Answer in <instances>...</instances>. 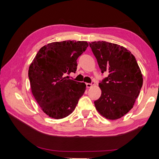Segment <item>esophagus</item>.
Here are the masks:
<instances>
[{
	"label": "esophagus",
	"instance_id": "esophagus-1",
	"mask_svg": "<svg viewBox=\"0 0 159 159\" xmlns=\"http://www.w3.org/2000/svg\"><path fill=\"white\" fill-rule=\"evenodd\" d=\"M95 85V83H94L93 82L92 83H87L86 84V86L87 88H90V87H92L93 85Z\"/></svg>",
	"mask_w": 159,
	"mask_h": 159
}]
</instances>
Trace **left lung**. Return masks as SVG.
<instances>
[{
	"label": "left lung",
	"mask_w": 159,
	"mask_h": 159,
	"mask_svg": "<svg viewBox=\"0 0 159 159\" xmlns=\"http://www.w3.org/2000/svg\"><path fill=\"white\" fill-rule=\"evenodd\" d=\"M101 72H109L99 83L102 94L96 109L108 120L120 119L133 107L143 85L135 57L124 46L107 42L89 43Z\"/></svg>",
	"instance_id": "left-lung-1"
}]
</instances>
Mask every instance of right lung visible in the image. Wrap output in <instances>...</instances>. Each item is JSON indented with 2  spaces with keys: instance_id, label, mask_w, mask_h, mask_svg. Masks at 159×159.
Listing matches in <instances>:
<instances>
[{
  "instance_id": "add662e5",
  "label": "right lung",
  "mask_w": 159,
  "mask_h": 159,
  "mask_svg": "<svg viewBox=\"0 0 159 159\" xmlns=\"http://www.w3.org/2000/svg\"><path fill=\"white\" fill-rule=\"evenodd\" d=\"M89 44L85 41L56 42L39 49L29 68L31 92L41 109L54 119L73 112L86 85L67 79L76 71L78 57Z\"/></svg>"
}]
</instances>
